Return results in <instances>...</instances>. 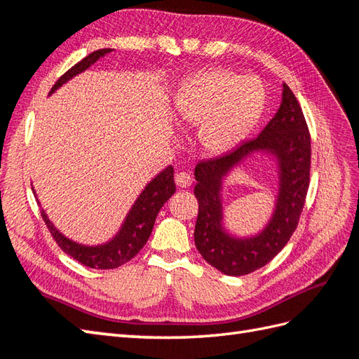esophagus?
<instances>
[{"mask_svg":"<svg viewBox=\"0 0 359 359\" xmlns=\"http://www.w3.org/2000/svg\"><path fill=\"white\" fill-rule=\"evenodd\" d=\"M174 180H176V185L180 187V188H188L191 187V183H193V179H191V176L188 172H177L176 177H174Z\"/></svg>","mask_w":359,"mask_h":359,"instance_id":"34e87169","label":"esophagus"}]
</instances>
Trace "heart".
Returning <instances> with one entry per match:
<instances>
[{"label": "heart", "instance_id": "b5f03b06", "mask_svg": "<svg viewBox=\"0 0 359 359\" xmlns=\"http://www.w3.org/2000/svg\"><path fill=\"white\" fill-rule=\"evenodd\" d=\"M266 93L252 76L206 70L187 81L174 99V116L187 128L200 127L206 151L228 153L246 137L263 111Z\"/></svg>", "mask_w": 359, "mask_h": 359}]
</instances>
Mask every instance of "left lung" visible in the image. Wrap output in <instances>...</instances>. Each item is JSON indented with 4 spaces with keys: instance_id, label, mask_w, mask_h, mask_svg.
<instances>
[{
    "instance_id": "left-lung-1",
    "label": "left lung",
    "mask_w": 359,
    "mask_h": 359,
    "mask_svg": "<svg viewBox=\"0 0 359 359\" xmlns=\"http://www.w3.org/2000/svg\"><path fill=\"white\" fill-rule=\"evenodd\" d=\"M255 151L271 152L279 162V197L273 219L254 238L238 239L222 229L221 182L241 161ZM311 174V135L295 95L283 84L278 111L255 139L243 142L217 159L198 162L194 194L198 215L194 229L197 251L220 272L240 277L268 264L297 229Z\"/></svg>"
}]
</instances>
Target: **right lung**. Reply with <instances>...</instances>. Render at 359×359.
<instances>
[{
  "label": "right lung",
  "instance_id": "right-lung-1",
  "mask_svg": "<svg viewBox=\"0 0 359 359\" xmlns=\"http://www.w3.org/2000/svg\"><path fill=\"white\" fill-rule=\"evenodd\" d=\"M111 48H101L96 52L90 53L84 60L74 64L70 70H67L62 76L55 82V86L50 90V95L55 90L60 88L67 81L76 76L81 72L87 70L91 64H95L99 57L110 53ZM174 193H176V183H174V168L170 165L157 174V176L148 183L145 189L142 191L140 196L131 206L130 212L127 214L121 231L114 236L108 243L101 246H86L79 245L76 241H72L70 238L64 237L60 231H57L53 223L48 220L47 214L41 211V215L47 224L50 234L55 238L62 251L73 257L74 260L81 264L88 266L93 269H114L119 268L123 263L130 262L135 257L147 240L151 236V231L154 226V222L157 214H159L161 208Z\"/></svg>",
  "mask_w": 359,
  "mask_h": 359
}]
</instances>
